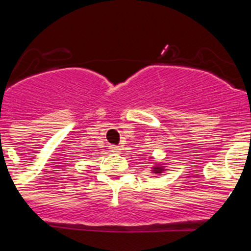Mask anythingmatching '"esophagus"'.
Returning <instances> with one entry per match:
<instances>
[{
    "label": "esophagus",
    "instance_id": "esophagus-1",
    "mask_svg": "<svg viewBox=\"0 0 251 251\" xmlns=\"http://www.w3.org/2000/svg\"><path fill=\"white\" fill-rule=\"evenodd\" d=\"M109 149H110V151H114V153H118V151H120V147H119V146H114V144H110Z\"/></svg>",
    "mask_w": 251,
    "mask_h": 251
}]
</instances>
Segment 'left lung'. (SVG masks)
<instances>
[{
  "instance_id": "8db88e82",
  "label": "left lung",
  "mask_w": 251,
  "mask_h": 251,
  "mask_svg": "<svg viewBox=\"0 0 251 251\" xmlns=\"http://www.w3.org/2000/svg\"><path fill=\"white\" fill-rule=\"evenodd\" d=\"M161 169L160 168H155V173H160Z\"/></svg>"
}]
</instances>
